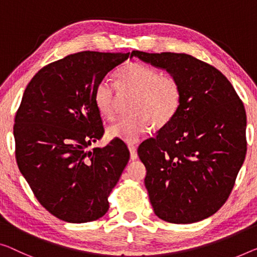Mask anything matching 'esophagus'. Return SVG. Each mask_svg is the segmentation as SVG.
<instances>
[{
    "label": "esophagus",
    "instance_id": "34e87169",
    "mask_svg": "<svg viewBox=\"0 0 257 257\" xmlns=\"http://www.w3.org/2000/svg\"><path fill=\"white\" fill-rule=\"evenodd\" d=\"M128 148H129V151H130V159L136 160L137 158H139V155H137L136 148L134 147V145H128Z\"/></svg>",
    "mask_w": 257,
    "mask_h": 257
}]
</instances>
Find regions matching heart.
I'll return each instance as SVG.
<instances>
[{"label": "heart", "instance_id": "heart-1", "mask_svg": "<svg viewBox=\"0 0 257 257\" xmlns=\"http://www.w3.org/2000/svg\"><path fill=\"white\" fill-rule=\"evenodd\" d=\"M120 91L135 92L130 105L132 115L123 116L107 128L110 140L136 143L151 128H163L173 120L181 106V86L178 80L163 76L157 69L142 63H128L115 74ZM114 87L101 79L94 87L93 101L99 114L110 118L114 114Z\"/></svg>", "mask_w": 257, "mask_h": 257}]
</instances>
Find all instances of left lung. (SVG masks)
I'll use <instances>...</instances> for the list:
<instances>
[{"label": "left lung", "instance_id": "8db88e82", "mask_svg": "<svg viewBox=\"0 0 257 257\" xmlns=\"http://www.w3.org/2000/svg\"><path fill=\"white\" fill-rule=\"evenodd\" d=\"M132 57L166 70L182 92L175 117L137 150L153 211L173 224L205 219L226 202L246 157L242 101L218 69L191 55L133 51Z\"/></svg>", "mask_w": 257, "mask_h": 257}]
</instances>
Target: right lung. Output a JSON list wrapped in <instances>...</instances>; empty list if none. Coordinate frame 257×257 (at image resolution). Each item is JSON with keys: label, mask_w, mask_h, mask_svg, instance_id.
<instances>
[{"label": "right lung", "mask_w": 257, "mask_h": 257, "mask_svg": "<svg viewBox=\"0 0 257 257\" xmlns=\"http://www.w3.org/2000/svg\"><path fill=\"white\" fill-rule=\"evenodd\" d=\"M129 53L80 52L44 67L31 79L15 117L16 160L46 210L68 223L104 216L107 197L129 160L123 142L101 139L93 91Z\"/></svg>", "instance_id": "obj_1"}]
</instances>
